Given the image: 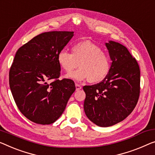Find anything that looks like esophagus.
Instances as JSON below:
<instances>
[{
  "label": "esophagus",
  "mask_w": 155,
  "mask_h": 155,
  "mask_svg": "<svg viewBox=\"0 0 155 155\" xmlns=\"http://www.w3.org/2000/svg\"><path fill=\"white\" fill-rule=\"evenodd\" d=\"M75 86H76V90H77V91H78V90L81 89V87H82L80 85H78V84H76Z\"/></svg>",
  "instance_id": "obj_1"
}]
</instances>
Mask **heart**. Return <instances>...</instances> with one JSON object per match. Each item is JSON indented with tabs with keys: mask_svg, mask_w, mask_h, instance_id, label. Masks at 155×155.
Here are the masks:
<instances>
[{
	"mask_svg": "<svg viewBox=\"0 0 155 155\" xmlns=\"http://www.w3.org/2000/svg\"><path fill=\"white\" fill-rule=\"evenodd\" d=\"M57 61L67 73H70L78 64L80 68L67 75V78L78 81L88 79L93 84L102 81L111 68L110 57L100 46L91 41L74 44L71 47V54L61 50L57 55Z\"/></svg>",
	"mask_w": 155,
	"mask_h": 155,
	"instance_id": "b5f03b06",
	"label": "heart"
}]
</instances>
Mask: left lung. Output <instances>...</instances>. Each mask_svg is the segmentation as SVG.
<instances>
[{
  "label": "left lung",
  "mask_w": 155,
  "mask_h": 155,
  "mask_svg": "<svg viewBox=\"0 0 155 155\" xmlns=\"http://www.w3.org/2000/svg\"><path fill=\"white\" fill-rule=\"evenodd\" d=\"M110 70L99 84L85 85L84 111L90 120L102 127L113 126L133 111L140 94V69L137 60L124 46L106 43Z\"/></svg>",
  "instance_id": "1"
}]
</instances>
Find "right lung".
Returning <instances> with one entry per match:
<instances>
[{
  "instance_id": "obj_1",
  "label": "right lung",
  "mask_w": 155,
  "mask_h": 155,
  "mask_svg": "<svg viewBox=\"0 0 155 155\" xmlns=\"http://www.w3.org/2000/svg\"><path fill=\"white\" fill-rule=\"evenodd\" d=\"M73 36L70 31L43 33L16 53L9 74L10 87L21 113L35 123H54L75 91L72 80L58 79L61 67L57 55Z\"/></svg>"
}]
</instances>
